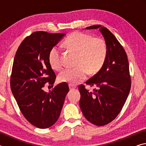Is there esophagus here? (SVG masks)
<instances>
[{"instance_id":"1","label":"esophagus","mask_w":146,"mask_h":146,"mask_svg":"<svg viewBox=\"0 0 146 146\" xmlns=\"http://www.w3.org/2000/svg\"><path fill=\"white\" fill-rule=\"evenodd\" d=\"M69 88H70V90H75V89L76 88L75 86H73V85H69Z\"/></svg>"}]
</instances>
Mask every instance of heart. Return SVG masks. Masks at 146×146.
Listing matches in <instances>:
<instances>
[{"label":"heart","instance_id":"heart-1","mask_svg":"<svg viewBox=\"0 0 146 146\" xmlns=\"http://www.w3.org/2000/svg\"><path fill=\"white\" fill-rule=\"evenodd\" d=\"M68 49L77 53L74 68H67L58 75L61 82L75 85L82 82L87 74H93L99 71L104 64L107 56V46L100 38L82 32L75 31L70 35L64 41ZM49 62L53 70L58 71L62 66L61 51L58 46H53L48 55Z\"/></svg>","mask_w":146,"mask_h":146}]
</instances>
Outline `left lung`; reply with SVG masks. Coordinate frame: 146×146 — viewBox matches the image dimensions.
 <instances>
[{
	"instance_id": "obj_1",
	"label": "left lung",
	"mask_w": 146,
	"mask_h": 146,
	"mask_svg": "<svg viewBox=\"0 0 146 146\" xmlns=\"http://www.w3.org/2000/svg\"><path fill=\"white\" fill-rule=\"evenodd\" d=\"M86 29H99L107 46V56L100 71L86 82L97 88L94 89V92H90L83 85L78 87L80 93L79 105L89 122L102 126L117 117L129 95V62L123 47L109 29L101 25L91 26Z\"/></svg>"
}]
</instances>
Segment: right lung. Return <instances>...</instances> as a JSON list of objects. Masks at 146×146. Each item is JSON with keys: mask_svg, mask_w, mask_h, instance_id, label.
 I'll return each instance as SVG.
<instances>
[{"mask_svg": "<svg viewBox=\"0 0 146 146\" xmlns=\"http://www.w3.org/2000/svg\"><path fill=\"white\" fill-rule=\"evenodd\" d=\"M64 36V33L35 32L23 41L14 58L12 93L24 117L40 129L52 126L57 121L69 91L66 83L59 84L48 93L42 89L47 82L50 85L55 82L56 75L48 55Z\"/></svg>", "mask_w": 146, "mask_h": 146, "instance_id": "add662e5", "label": "right lung"}]
</instances>
